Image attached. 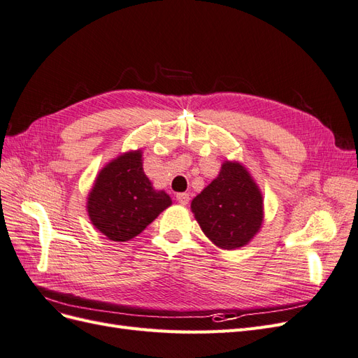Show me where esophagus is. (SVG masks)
<instances>
[{
  "label": "esophagus",
  "instance_id": "34e87169",
  "mask_svg": "<svg viewBox=\"0 0 358 358\" xmlns=\"http://www.w3.org/2000/svg\"><path fill=\"white\" fill-rule=\"evenodd\" d=\"M176 200L180 203V204H188L189 203V194H187V192H180V194H178L176 196Z\"/></svg>",
  "mask_w": 358,
  "mask_h": 358
}]
</instances>
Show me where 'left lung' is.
Listing matches in <instances>:
<instances>
[{
	"instance_id": "8db88e82",
	"label": "left lung",
	"mask_w": 358,
	"mask_h": 358,
	"mask_svg": "<svg viewBox=\"0 0 358 358\" xmlns=\"http://www.w3.org/2000/svg\"><path fill=\"white\" fill-rule=\"evenodd\" d=\"M191 210L203 233L222 249L242 248L263 222V196L249 171L225 161L220 175L192 200Z\"/></svg>"
}]
</instances>
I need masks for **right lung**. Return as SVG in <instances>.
I'll return each instance as SVG.
<instances>
[{"mask_svg": "<svg viewBox=\"0 0 358 358\" xmlns=\"http://www.w3.org/2000/svg\"><path fill=\"white\" fill-rule=\"evenodd\" d=\"M171 204L164 191L154 189L142 166V150L110 161L95 179L88 196V215L107 239L127 242L142 233Z\"/></svg>", "mask_w": 358, "mask_h": 358, "instance_id": "obj_1", "label": "right lung"}]
</instances>
